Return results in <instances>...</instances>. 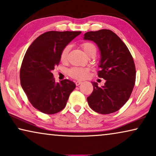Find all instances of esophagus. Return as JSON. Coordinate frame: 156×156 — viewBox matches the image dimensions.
Wrapping results in <instances>:
<instances>
[{
  "label": "esophagus",
  "mask_w": 156,
  "mask_h": 156,
  "mask_svg": "<svg viewBox=\"0 0 156 156\" xmlns=\"http://www.w3.org/2000/svg\"><path fill=\"white\" fill-rule=\"evenodd\" d=\"M81 83H82V82H81V81H79V80L76 81V86H78V85H80Z\"/></svg>",
  "instance_id": "1"
}]
</instances>
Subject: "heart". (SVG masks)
<instances>
[{
    "instance_id": "heart-1",
    "label": "heart",
    "mask_w": 156,
    "mask_h": 156,
    "mask_svg": "<svg viewBox=\"0 0 156 156\" xmlns=\"http://www.w3.org/2000/svg\"><path fill=\"white\" fill-rule=\"evenodd\" d=\"M81 47L83 51H84L85 54L87 56L90 53L91 51H95L96 52V47L94 44L91 42H84L81 44ZM70 49V46L67 45L61 50V54H60V59L61 61H65L66 60L68 54H69ZM89 70L87 68H83V67H73L72 69H69L68 71V73L71 77L75 78V79H84L88 76Z\"/></svg>"
}]
</instances>
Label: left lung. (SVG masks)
<instances>
[{"label":"left lung","instance_id":"obj_1","mask_svg":"<svg viewBox=\"0 0 156 156\" xmlns=\"http://www.w3.org/2000/svg\"><path fill=\"white\" fill-rule=\"evenodd\" d=\"M84 39L93 41L100 51L98 76L106 80L104 86L92 82L93 91L87 98L90 108L107 115L115 112L130 98L135 85L136 68L126 44L109 30L87 32Z\"/></svg>","mask_w":156,"mask_h":156}]
</instances>
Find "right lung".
I'll use <instances>...</instances> for the list:
<instances>
[{
    "label": "right lung",
    "instance_id": "1",
    "mask_svg": "<svg viewBox=\"0 0 156 156\" xmlns=\"http://www.w3.org/2000/svg\"><path fill=\"white\" fill-rule=\"evenodd\" d=\"M81 32L49 31L39 36L30 46L21 65V86L34 108L47 115L62 110L75 89L73 81L56 83L52 70L60 62L63 48Z\"/></svg>",
    "mask_w": 156,
    "mask_h": 156
}]
</instances>
